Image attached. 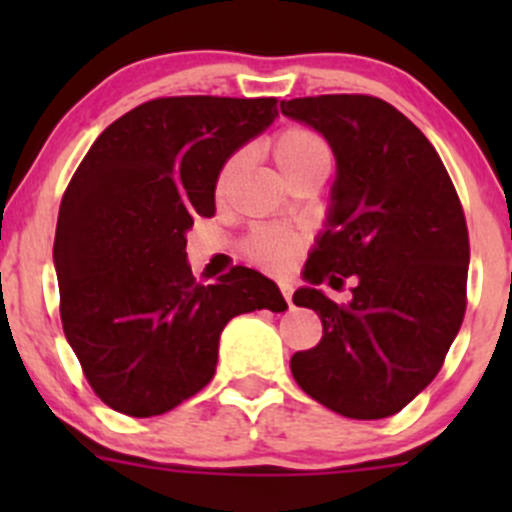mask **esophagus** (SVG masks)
I'll return each instance as SVG.
<instances>
[{
    "instance_id": "34e87169",
    "label": "esophagus",
    "mask_w": 512,
    "mask_h": 512,
    "mask_svg": "<svg viewBox=\"0 0 512 512\" xmlns=\"http://www.w3.org/2000/svg\"><path fill=\"white\" fill-rule=\"evenodd\" d=\"M280 289H282V297H285V299H287V304H289V307H292V292H294V289H292V285H289V282H282V285H280Z\"/></svg>"
}]
</instances>
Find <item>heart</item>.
<instances>
[{
    "instance_id": "heart-1",
    "label": "heart",
    "mask_w": 512,
    "mask_h": 512,
    "mask_svg": "<svg viewBox=\"0 0 512 512\" xmlns=\"http://www.w3.org/2000/svg\"><path fill=\"white\" fill-rule=\"evenodd\" d=\"M319 153H329L327 146H324V141L317 133L307 131V128H285V131H280L272 138V156H275L277 165L285 170L287 178L294 170L302 168L304 163H309L314 156H319ZM242 165H245V151L232 153L225 160V165L218 173V180H215L218 195L227 193V188L237 178ZM245 250L250 260H255L265 270L287 272L297 262L299 252L304 250V235L285 225H262L252 230V235L247 237Z\"/></svg>"
}]
</instances>
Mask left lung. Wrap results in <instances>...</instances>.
<instances>
[{"label":"left lung","mask_w":512,"mask_h":512,"mask_svg":"<svg viewBox=\"0 0 512 512\" xmlns=\"http://www.w3.org/2000/svg\"><path fill=\"white\" fill-rule=\"evenodd\" d=\"M337 158L327 230L304 265L297 307L322 339L289 361L304 394L347 418L394 416L441 371L466 314V215L428 138L391 103L364 94L282 101ZM354 276L349 305L316 289Z\"/></svg>","instance_id":"8db88e82"}]
</instances>
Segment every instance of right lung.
<instances>
[{
  "label": "right lung",
  "instance_id": "right-lung-1",
  "mask_svg": "<svg viewBox=\"0 0 512 512\" xmlns=\"http://www.w3.org/2000/svg\"><path fill=\"white\" fill-rule=\"evenodd\" d=\"M275 116L277 98H153L113 121L76 168L54 237L61 324L118 414L175 409L210 384L232 317L287 309L250 267L200 285L185 260V232L215 215L220 168Z\"/></svg>",
  "mask_w": 512,
  "mask_h": 512
}]
</instances>
